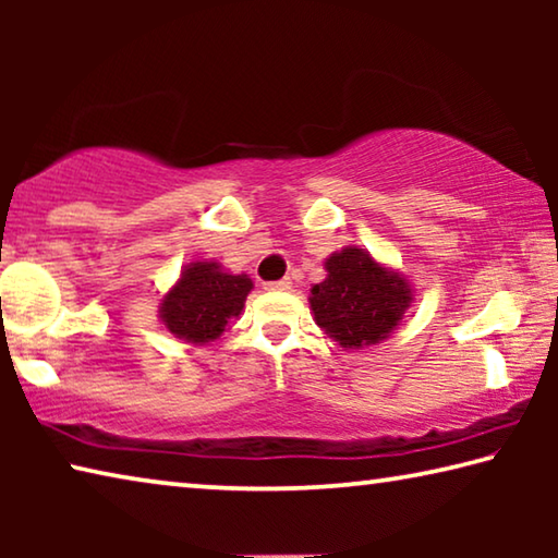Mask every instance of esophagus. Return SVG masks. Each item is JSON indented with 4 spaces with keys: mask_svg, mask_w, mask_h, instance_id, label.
<instances>
[{
    "mask_svg": "<svg viewBox=\"0 0 558 558\" xmlns=\"http://www.w3.org/2000/svg\"><path fill=\"white\" fill-rule=\"evenodd\" d=\"M290 288H292V280H290V278L266 282V290H290Z\"/></svg>",
    "mask_w": 558,
    "mask_h": 558,
    "instance_id": "obj_1",
    "label": "esophagus"
}]
</instances>
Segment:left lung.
<instances>
[{
  "label": "left lung",
  "instance_id": "1",
  "mask_svg": "<svg viewBox=\"0 0 558 558\" xmlns=\"http://www.w3.org/2000/svg\"><path fill=\"white\" fill-rule=\"evenodd\" d=\"M327 278L313 288L315 323L342 347L381 342L411 305V288L362 248H342L325 263Z\"/></svg>",
  "mask_w": 558,
  "mask_h": 558
}]
</instances>
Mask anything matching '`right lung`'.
Masks as SVG:
<instances>
[{"label":"right lung","instance_id":"1","mask_svg":"<svg viewBox=\"0 0 558 558\" xmlns=\"http://www.w3.org/2000/svg\"><path fill=\"white\" fill-rule=\"evenodd\" d=\"M251 278L229 276L216 263H192L162 300V323L174 337L192 344L214 342L231 317H239Z\"/></svg>","mask_w":558,"mask_h":558}]
</instances>
